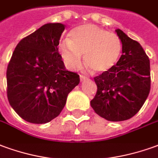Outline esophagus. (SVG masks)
<instances>
[{"mask_svg":"<svg viewBox=\"0 0 158 158\" xmlns=\"http://www.w3.org/2000/svg\"><path fill=\"white\" fill-rule=\"evenodd\" d=\"M79 79H80V81L82 82V81H84L85 79H86V76L80 75V76H79Z\"/></svg>","mask_w":158,"mask_h":158,"instance_id":"obj_1","label":"esophagus"}]
</instances>
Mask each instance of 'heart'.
Returning a JSON list of instances; mask_svg holds the SVG:
<instances>
[{"instance_id": "heart-1", "label": "heart", "mask_w": 158, "mask_h": 158, "mask_svg": "<svg viewBox=\"0 0 158 158\" xmlns=\"http://www.w3.org/2000/svg\"><path fill=\"white\" fill-rule=\"evenodd\" d=\"M59 49L68 67L76 69L81 64V55L85 63L97 73L110 71L120 59L122 45L114 33L91 24L77 26L69 33V39L60 42Z\"/></svg>"}]
</instances>
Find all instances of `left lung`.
<instances>
[{"label": "left lung", "mask_w": 158, "mask_h": 158, "mask_svg": "<svg viewBox=\"0 0 158 158\" xmlns=\"http://www.w3.org/2000/svg\"><path fill=\"white\" fill-rule=\"evenodd\" d=\"M122 44V55L110 71L95 77L98 90L90 106L110 121L128 120L145 102L151 90L150 60L137 41L115 30Z\"/></svg>", "instance_id": "1"}]
</instances>
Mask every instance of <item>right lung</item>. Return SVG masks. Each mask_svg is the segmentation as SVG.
Segmentation results:
<instances>
[{"label": "right lung", "mask_w": 158, "mask_h": 158, "mask_svg": "<svg viewBox=\"0 0 158 158\" xmlns=\"http://www.w3.org/2000/svg\"><path fill=\"white\" fill-rule=\"evenodd\" d=\"M65 30L48 23L24 37L14 49L6 69L10 105L25 121L44 124L57 117L79 75L65 69L59 41Z\"/></svg>", "instance_id": "right-lung-1"}]
</instances>
